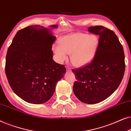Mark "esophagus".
Segmentation results:
<instances>
[{"label": "esophagus", "mask_w": 131, "mask_h": 131, "mask_svg": "<svg viewBox=\"0 0 131 131\" xmlns=\"http://www.w3.org/2000/svg\"><path fill=\"white\" fill-rule=\"evenodd\" d=\"M66 68H67V71H71V69L70 68L68 67H66Z\"/></svg>", "instance_id": "esophagus-1"}]
</instances>
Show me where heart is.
<instances>
[{"mask_svg": "<svg viewBox=\"0 0 131 131\" xmlns=\"http://www.w3.org/2000/svg\"><path fill=\"white\" fill-rule=\"evenodd\" d=\"M99 43V38L94 35L76 33L61 37L59 45L54 44L52 49L59 62L62 63L71 54L72 63L77 67L86 65L93 60Z\"/></svg>", "mask_w": 131, "mask_h": 131, "instance_id": "b5f03b06", "label": "heart"}]
</instances>
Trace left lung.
I'll list each match as a JSON object with an SVG mask.
<instances>
[{"instance_id": "obj_1", "label": "left lung", "mask_w": 131, "mask_h": 131, "mask_svg": "<svg viewBox=\"0 0 131 131\" xmlns=\"http://www.w3.org/2000/svg\"><path fill=\"white\" fill-rule=\"evenodd\" d=\"M88 31L99 36L98 47L89 64L72 70L77 79L73 91L83 103L94 104L105 100L119 86L125 70V54L113 30L96 26Z\"/></svg>"}]
</instances>
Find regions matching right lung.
I'll return each mask as SVG.
<instances>
[{
	"instance_id": "right-lung-1",
	"label": "right lung",
	"mask_w": 131,
	"mask_h": 131,
	"mask_svg": "<svg viewBox=\"0 0 131 131\" xmlns=\"http://www.w3.org/2000/svg\"><path fill=\"white\" fill-rule=\"evenodd\" d=\"M57 28V25H51ZM50 29L33 25L18 30L9 47L5 73L14 92L26 102L41 104L54 93L66 72L64 65L53 59L55 41Z\"/></svg>"
}]
</instances>
